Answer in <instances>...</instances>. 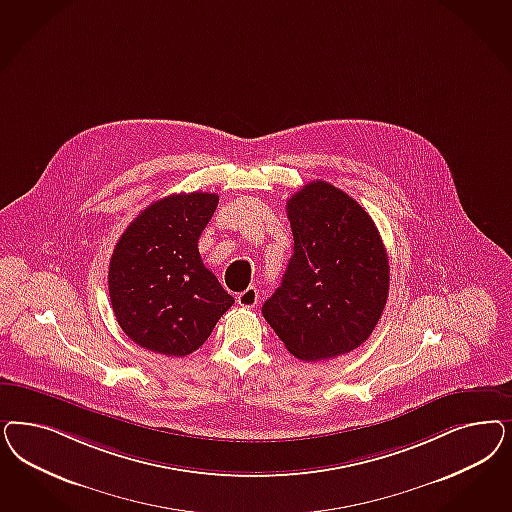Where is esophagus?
I'll use <instances>...</instances> for the list:
<instances>
[{
	"label": "esophagus",
	"mask_w": 512,
	"mask_h": 512,
	"mask_svg": "<svg viewBox=\"0 0 512 512\" xmlns=\"http://www.w3.org/2000/svg\"><path fill=\"white\" fill-rule=\"evenodd\" d=\"M237 303L241 307H254L258 303V290L256 288H247L245 292L237 294Z\"/></svg>",
	"instance_id": "1"
}]
</instances>
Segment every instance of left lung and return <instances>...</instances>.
<instances>
[{
	"label": "left lung",
	"mask_w": 512,
	"mask_h": 512,
	"mask_svg": "<svg viewBox=\"0 0 512 512\" xmlns=\"http://www.w3.org/2000/svg\"><path fill=\"white\" fill-rule=\"evenodd\" d=\"M294 254L262 307L297 360L320 362L369 339L390 288L388 254L371 216L330 182L305 184L286 203Z\"/></svg>",
	"instance_id": "8db88e82"
}]
</instances>
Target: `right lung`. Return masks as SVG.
Segmentation results:
<instances>
[{
  "label": "right lung",
  "instance_id": "1",
  "mask_svg": "<svg viewBox=\"0 0 512 512\" xmlns=\"http://www.w3.org/2000/svg\"><path fill=\"white\" fill-rule=\"evenodd\" d=\"M216 205V194H171L120 235L109 264V296L118 326L139 347L188 356L233 305L199 256V235Z\"/></svg>",
  "mask_w": 512,
  "mask_h": 512
}]
</instances>
